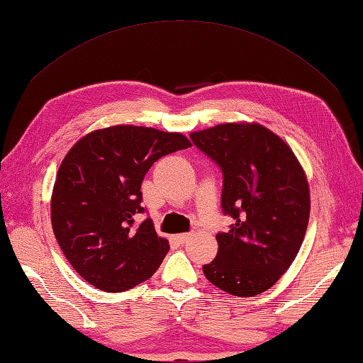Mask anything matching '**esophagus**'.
I'll return each mask as SVG.
<instances>
[{
  "instance_id": "1",
  "label": "esophagus",
  "mask_w": 363,
  "mask_h": 363,
  "mask_svg": "<svg viewBox=\"0 0 363 363\" xmlns=\"http://www.w3.org/2000/svg\"><path fill=\"white\" fill-rule=\"evenodd\" d=\"M191 233H181V234H176L174 235V239L177 240V242H181V244H184V242H187L189 239H191Z\"/></svg>"
}]
</instances>
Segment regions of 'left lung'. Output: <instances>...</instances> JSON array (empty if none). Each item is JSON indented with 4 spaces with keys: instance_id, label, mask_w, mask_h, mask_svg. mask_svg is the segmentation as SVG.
<instances>
[{
    "instance_id": "obj_1",
    "label": "left lung",
    "mask_w": 363,
    "mask_h": 363,
    "mask_svg": "<svg viewBox=\"0 0 363 363\" xmlns=\"http://www.w3.org/2000/svg\"><path fill=\"white\" fill-rule=\"evenodd\" d=\"M223 171L221 208L234 224L216 234L218 254L203 274L238 297L278 283L297 257L310 216L307 174L292 148L258 123H226L191 134Z\"/></svg>"
}]
</instances>
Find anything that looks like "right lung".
<instances>
[{
    "mask_svg": "<svg viewBox=\"0 0 363 363\" xmlns=\"http://www.w3.org/2000/svg\"><path fill=\"white\" fill-rule=\"evenodd\" d=\"M192 143L181 132L121 124L89 132L61 161L51 194V226L62 254L82 278L123 292L152 278L169 250L143 211L140 186L164 155Z\"/></svg>",
    "mask_w": 363,
    "mask_h": 363,
    "instance_id": "right-lung-1",
    "label": "right lung"
}]
</instances>
